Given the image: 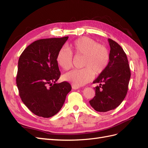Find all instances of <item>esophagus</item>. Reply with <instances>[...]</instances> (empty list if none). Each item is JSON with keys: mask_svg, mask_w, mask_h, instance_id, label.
<instances>
[{"mask_svg": "<svg viewBox=\"0 0 148 148\" xmlns=\"http://www.w3.org/2000/svg\"><path fill=\"white\" fill-rule=\"evenodd\" d=\"M72 88H73V89H79V88H80V87L76 86H74V85H73V86H72Z\"/></svg>", "mask_w": 148, "mask_h": 148, "instance_id": "esophagus-1", "label": "esophagus"}]
</instances>
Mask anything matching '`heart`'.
Returning <instances> with one entry per match:
<instances>
[{"label": "heart", "mask_w": 148, "mask_h": 148, "mask_svg": "<svg viewBox=\"0 0 148 148\" xmlns=\"http://www.w3.org/2000/svg\"><path fill=\"white\" fill-rule=\"evenodd\" d=\"M73 54L83 56L81 69H74L64 75V80L76 86L86 84L107 67L109 61L108 49L89 37H81L60 49L56 56L57 62L62 69L67 71L73 65Z\"/></svg>", "instance_id": "heart-1"}]
</instances>
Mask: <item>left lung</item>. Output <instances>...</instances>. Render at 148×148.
<instances>
[{
	"label": "left lung",
	"mask_w": 148,
	"mask_h": 148,
	"mask_svg": "<svg viewBox=\"0 0 148 148\" xmlns=\"http://www.w3.org/2000/svg\"><path fill=\"white\" fill-rule=\"evenodd\" d=\"M110 45L109 62L107 67L93 83H99L96 96L89 101L90 106L98 112L114 109L126 97L131 72L126 53L116 42L108 39Z\"/></svg>",
	"instance_id": "obj_1"
}]
</instances>
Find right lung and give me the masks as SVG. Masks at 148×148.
Masks as SVG:
<instances>
[{"label":"right lung","instance_id":"obj_1","mask_svg":"<svg viewBox=\"0 0 148 148\" xmlns=\"http://www.w3.org/2000/svg\"><path fill=\"white\" fill-rule=\"evenodd\" d=\"M69 37L37 40L22 53L16 84L22 101L34 114L50 117L62 108L71 90L69 82L56 83L60 75L56 56Z\"/></svg>","mask_w":148,"mask_h":148}]
</instances>
